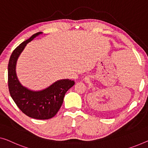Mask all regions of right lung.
Masks as SVG:
<instances>
[{"instance_id":"1","label":"right lung","mask_w":148,"mask_h":148,"mask_svg":"<svg viewBox=\"0 0 148 148\" xmlns=\"http://www.w3.org/2000/svg\"><path fill=\"white\" fill-rule=\"evenodd\" d=\"M42 33L33 34L12 52L8 65V85L10 96L24 114L32 118L47 120L54 117L60 110L66 92L74 85V81L58 80L40 91H32L20 83L16 74L18 58L26 45Z\"/></svg>"}]
</instances>
